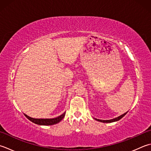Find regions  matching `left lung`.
<instances>
[{
	"label": "left lung",
	"mask_w": 151,
	"mask_h": 151,
	"mask_svg": "<svg viewBox=\"0 0 151 151\" xmlns=\"http://www.w3.org/2000/svg\"><path fill=\"white\" fill-rule=\"evenodd\" d=\"M128 112H126L124 114H123L122 115H120V116H118L116 118H115V119H111V120H100V119H96V118H93L94 119L96 120L97 121H99V122H103V123H111V122H116V121H119V120H120L122 118H123L124 116H125V115L127 114Z\"/></svg>",
	"instance_id": "1"
}]
</instances>
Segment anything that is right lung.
I'll return each instance as SVG.
<instances>
[{
  "label": "right lung",
  "instance_id": "obj_1",
  "mask_svg": "<svg viewBox=\"0 0 151 151\" xmlns=\"http://www.w3.org/2000/svg\"><path fill=\"white\" fill-rule=\"evenodd\" d=\"M24 114L29 120L31 121L32 122L36 124L41 126H51L56 124L60 122L64 118L65 115V112L61 115H60V116L56 118H54V119H35V118H32L27 116V115L25 114Z\"/></svg>",
  "mask_w": 151,
  "mask_h": 151
}]
</instances>
